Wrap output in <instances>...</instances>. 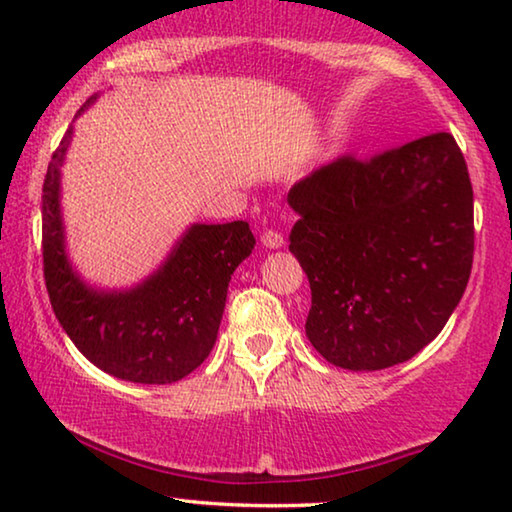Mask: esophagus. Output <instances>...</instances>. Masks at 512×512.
<instances>
[{
    "mask_svg": "<svg viewBox=\"0 0 512 512\" xmlns=\"http://www.w3.org/2000/svg\"><path fill=\"white\" fill-rule=\"evenodd\" d=\"M261 244L265 249H282L284 247V235L277 230H265L261 235Z\"/></svg>",
    "mask_w": 512,
    "mask_h": 512,
    "instance_id": "obj_1",
    "label": "esophagus"
}]
</instances>
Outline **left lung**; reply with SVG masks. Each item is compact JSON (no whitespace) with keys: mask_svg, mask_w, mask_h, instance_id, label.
Returning <instances> with one entry per match:
<instances>
[{"mask_svg":"<svg viewBox=\"0 0 512 512\" xmlns=\"http://www.w3.org/2000/svg\"><path fill=\"white\" fill-rule=\"evenodd\" d=\"M291 254L312 289L305 333L345 370H382L429 345L473 265V188L447 132L373 160L342 156L286 195Z\"/></svg>","mask_w":512,"mask_h":512,"instance_id":"1","label":"left lung"}]
</instances>
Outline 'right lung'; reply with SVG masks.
I'll return each instance as SVG.
<instances>
[{
	"label": "right lung",
	"instance_id": "1",
	"mask_svg": "<svg viewBox=\"0 0 512 512\" xmlns=\"http://www.w3.org/2000/svg\"><path fill=\"white\" fill-rule=\"evenodd\" d=\"M72 137L74 125L48 163L41 195L44 277L55 317L76 349L104 373L137 384L177 382L212 352L230 275L256 244L249 223H191L142 282L125 289L90 284L69 258L62 219V165Z\"/></svg>",
	"mask_w": 512,
	"mask_h": 512
}]
</instances>
